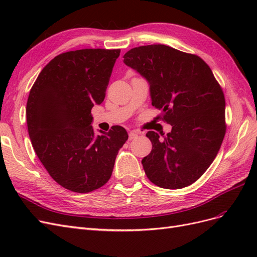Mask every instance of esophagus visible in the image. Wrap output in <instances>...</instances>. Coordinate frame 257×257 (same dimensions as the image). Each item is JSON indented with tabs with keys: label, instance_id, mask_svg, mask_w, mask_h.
Masks as SVG:
<instances>
[{
	"label": "esophagus",
	"instance_id": "1",
	"mask_svg": "<svg viewBox=\"0 0 257 257\" xmlns=\"http://www.w3.org/2000/svg\"><path fill=\"white\" fill-rule=\"evenodd\" d=\"M137 136H138L137 132L132 131V132H130V134H128V139H130V141H132V139H135Z\"/></svg>",
	"mask_w": 257,
	"mask_h": 257
}]
</instances>
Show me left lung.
I'll list each match as a JSON object with an SVG mask.
<instances>
[{
    "instance_id": "left-lung-1",
    "label": "left lung",
    "mask_w": 257,
    "mask_h": 257,
    "mask_svg": "<svg viewBox=\"0 0 257 257\" xmlns=\"http://www.w3.org/2000/svg\"><path fill=\"white\" fill-rule=\"evenodd\" d=\"M123 58L149 82L152 106L173 126L163 138L146 135L152 143L142 161L148 179L163 189L191 185L211 165L226 132L221 85L203 59L166 45L141 46Z\"/></svg>"
}]
</instances>
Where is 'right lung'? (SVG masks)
<instances>
[{"mask_svg": "<svg viewBox=\"0 0 257 257\" xmlns=\"http://www.w3.org/2000/svg\"><path fill=\"white\" fill-rule=\"evenodd\" d=\"M120 49H80L53 58L38 75L27 103L31 143L54 181L89 193L109 180L128 135L114 125L95 136L91 109L102 104Z\"/></svg>", "mask_w": 257, "mask_h": 257, "instance_id": "1", "label": "right lung"}]
</instances>
